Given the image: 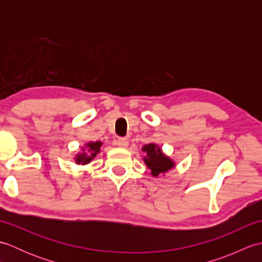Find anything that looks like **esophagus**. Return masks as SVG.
Instances as JSON below:
<instances>
[{"label":"esophagus","mask_w":262,"mask_h":262,"mask_svg":"<svg viewBox=\"0 0 262 262\" xmlns=\"http://www.w3.org/2000/svg\"><path fill=\"white\" fill-rule=\"evenodd\" d=\"M128 144H129V142H128V140L125 137H120L118 138V141H117V145L119 147H127Z\"/></svg>","instance_id":"34e87169"}]
</instances>
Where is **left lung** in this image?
<instances>
[{
	"label": "left lung",
	"instance_id": "1",
	"mask_svg": "<svg viewBox=\"0 0 262 262\" xmlns=\"http://www.w3.org/2000/svg\"><path fill=\"white\" fill-rule=\"evenodd\" d=\"M143 151L146 152L147 155V157L144 159L145 164L148 166V169L151 170L154 177H158L161 173H164V172L174 166V163L172 162L168 157H165L162 151H161L155 144H148V145H145L143 147Z\"/></svg>",
	"mask_w": 262,
	"mask_h": 262
}]
</instances>
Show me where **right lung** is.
<instances>
[{
	"label": "right lung",
	"instance_id": "obj_1",
	"mask_svg": "<svg viewBox=\"0 0 262 262\" xmlns=\"http://www.w3.org/2000/svg\"><path fill=\"white\" fill-rule=\"evenodd\" d=\"M102 145L101 142H96V143H89L86 144V147L89 148L88 149V154L86 153H82L80 155H77L76 158V162L77 163H82V164H86L90 162V161L96 157L97 153L100 152V146Z\"/></svg>",
	"mask_w": 262,
	"mask_h": 262
}]
</instances>
